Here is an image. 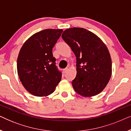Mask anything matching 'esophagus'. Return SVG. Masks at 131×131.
Here are the masks:
<instances>
[{"label": "esophagus", "instance_id": "34e87169", "mask_svg": "<svg viewBox=\"0 0 131 131\" xmlns=\"http://www.w3.org/2000/svg\"><path fill=\"white\" fill-rule=\"evenodd\" d=\"M67 70H68V68H66V69H64V70H63V72H64V73H67Z\"/></svg>", "mask_w": 131, "mask_h": 131}]
</instances>
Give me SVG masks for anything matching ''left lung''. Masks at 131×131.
<instances>
[{
  "mask_svg": "<svg viewBox=\"0 0 131 131\" xmlns=\"http://www.w3.org/2000/svg\"><path fill=\"white\" fill-rule=\"evenodd\" d=\"M62 38L76 57L77 74L72 80L75 91L85 97L100 94L112 75V60L107 46L97 36L83 28H68Z\"/></svg>",
  "mask_w": 131,
  "mask_h": 131,
  "instance_id": "8db88e82",
  "label": "left lung"
}]
</instances>
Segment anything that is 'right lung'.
<instances>
[{
	"label": "right lung",
	"mask_w": 131,
	"mask_h": 131,
	"mask_svg": "<svg viewBox=\"0 0 131 131\" xmlns=\"http://www.w3.org/2000/svg\"><path fill=\"white\" fill-rule=\"evenodd\" d=\"M61 29H45L35 34L23 45L17 60V71L24 87L33 95L46 96L55 91L62 73L55 65L52 48Z\"/></svg>",
	"instance_id": "add662e5"
}]
</instances>
